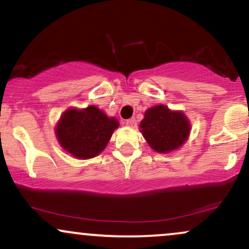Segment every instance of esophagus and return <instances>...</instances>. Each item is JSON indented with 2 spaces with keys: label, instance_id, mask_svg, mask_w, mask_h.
<instances>
[{
  "label": "esophagus",
  "instance_id": "34e87169",
  "mask_svg": "<svg viewBox=\"0 0 249 249\" xmlns=\"http://www.w3.org/2000/svg\"><path fill=\"white\" fill-rule=\"evenodd\" d=\"M125 124H126V126H128V127H136L137 122L134 118H131V119H127V121L125 122Z\"/></svg>",
  "mask_w": 249,
  "mask_h": 249
}]
</instances>
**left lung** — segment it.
Returning <instances> with one entry per match:
<instances>
[{
	"label": "left lung",
	"instance_id": "8db88e82",
	"mask_svg": "<svg viewBox=\"0 0 249 249\" xmlns=\"http://www.w3.org/2000/svg\"><path fill=\"white\" fill-rule=\"evenodd\" d=\"M139 128L153 151L170 153L186 142L191 123L182 111L170 110L166 105L159 104L145 111Z\"/></svg>",
	"mask_w": 249,
	"mask_h": 249
}]
</instances>
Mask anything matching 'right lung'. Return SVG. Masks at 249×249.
Returning <instances> with one entry per match:
<instances>
[{"label":"right lung","mask_w":249,"mask_h":249,"mask_svg":"<svg viewBox=\"0 0 249 249\" xmlns=\"http://www.w3.org/2000/svg\"><path fill=\"white\" fill-rule=\"evenodd\" d=\"M119 122L96 105L69 107L57 122L55 134L64 151L77 159H90L107 147Z\"/></svg>","instance_id":"add662e5"}]
</instances>
